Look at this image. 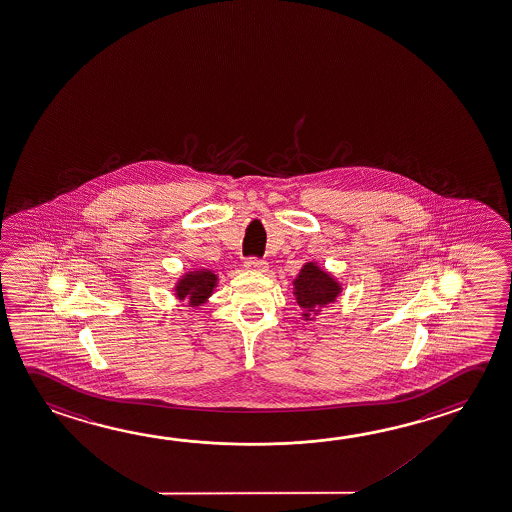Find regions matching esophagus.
<instances>
[{
  "instance_id": "1",
  "label": "esophagus",
  "mask_w": 512,
  "mask_h": 512,
  "mask_svg": "<svg viewBox=\"0 0 512 512\" xmlns=\"http://www.w3.org/2000/svg\"><path fill=\"white\" fill-rule=\"evenodd\" d=\"M244 268L248 269V271H253V273H266V271H268V264H266V260L252 257V259H248L244 262Z\"/></svg>"
}]
</instances>
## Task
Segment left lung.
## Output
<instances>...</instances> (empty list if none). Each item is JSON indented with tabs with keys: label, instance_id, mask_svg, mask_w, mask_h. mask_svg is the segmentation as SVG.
Masks as SVG:
<instances>
[{
	"label": "left lung",
	"instance_id": "1",
	"mask_svg": "<svg viewBox=\"0 0 512 512\" xmlns=\"http://www.w3.org/2000/svg\"><path fill=\"white\" fill-rule=\"evenodd\" d=\"M293 294L303 309V318L310 319L312 312L318 314L321 307L336 302L341 294V284L316 262H307L293 280Z\"/></svg>",
	"mask_w": 512,
	"mask_h": 512
}]
</instances>
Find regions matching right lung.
<instances>
[{"mask_svg": "<svg viewBox=\"0 0 512 512\" xmlns=\"http://www.w3.org/2000/svg\"><path fill=\"white\" fill-rule=\"evenodd\" d=\"M218 285V275H214L210 269H198L189 271L178 280L175 285V294L178 300H189L191 307H198L207 302L210 294L214 293V287Z\"/></svg>", "mask_w": 512, "mask_h": 512, "instance_id": "obj_1", "label": "right lung"}]
</instances>
